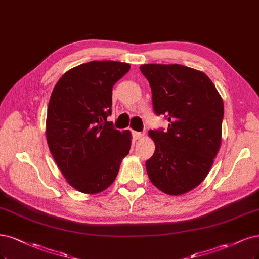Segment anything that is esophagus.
I'll use <instances>...</instances> for the list:
<instances>
[{
    "label": "esophagus",
    "mask_w": 259,
    "mask_h": 259,
    "mask_svg": "<svg viewBox=\"0 0 259 259\" xmlns=\"http://www.w3.org/2000/svg\"><path fill=\"white\" fill-rule=\"evenodd\" d=\"M144 135H145V134L141 133V132H133V136H134V138H135V139H139Z\"/></svg>",
    "instance_id": "1"
}]
</instances>
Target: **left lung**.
<instances>
[{
  "label": "left lung",
  "mask_w": 259,
  "mask_h": 259,
  "mask_svg": "<svg viewBox=\"0 0 259 259\" xmlns=\"http://www.w3.org/2000/svg\"><path fill=\"white\" fill-rule=\"evenodd\" d=\"M140 70L155 114L168 121L166 131H149L155 152L146 162L148 176L162 192L182 195L203 181L219 152L224 104L199 70L179 64H144Z\"/></svg>",
  "instance_id": "8db88e82"
}]
</instances>
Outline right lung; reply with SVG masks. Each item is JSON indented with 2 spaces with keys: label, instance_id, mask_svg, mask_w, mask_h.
Returning a JSON list of instances; mask_svg holds the SVG:
<instances>
[{
  "label": "right lung",
  "instance_id": "add662e5",
  "mask_svg": "<svg viewBox=\"0 0 259 259\" xmlns=\"http://www.w3.org/2000/svg\"><path fill=\"white\" fill-rule=\"evenodd\" d=\"M130 68L122 62H88L66 72L51 93L47 142L62 175L79 192L106 190L130 152L131 133L107 121L112 87Z\"/></svg>",
  "mask_w": 259,
  "mask_h": 259
}]
</instances>
